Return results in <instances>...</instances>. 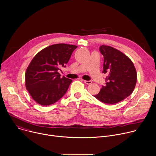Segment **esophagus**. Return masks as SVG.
<instances>
[{"mask_svg": "<svg viewBox=\"0 0 156 156\" xmlns=\"http://www.w3.org/2000/svg\"><path fill=\"white\" fill-rule=\"evenodd\" d=\"M84 83L86 84H90L92 83L91 81H86V80H84Z\"/></svg>", "mask_w": 156, "mask_h": 156, "instance_id": "obj_1", "label": "esophagus"}]
</instances>
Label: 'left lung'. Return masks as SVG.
<instances>
[{
	"label": "left lung",
	"instance_id": "8db88e82",
	"mask_svg": "<svg viewBox=\"0 0 156 156\" xmlns=\"http://www.w3.org/2000/svg\"><path fill=\"white\" fill-rule=\"evenodd\" d=\"M103 56V72L107 75L106 85L102 86L96 98L107 104L118 103L133 91L136 83V72L132 61L120 51L109 46L99 48Z\"/></svg>",
	"mask_w": 156,
	"mask_h": 156
}]
</instances>
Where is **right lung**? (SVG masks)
I'll return each mask as SVG.
<instances>
[{
  "instance_id": "1",
  "label": "right lung",
  "mask_w": 156,
  "mask_h": 156,
  "mask_svg": "<svg viewBox=\"0 0 156 156\" xmlns=\"http://www.w3.org/2000/svg\"><path fill=\"white\" fill-rule=\"evenodd\" d=\"M76 48L65 43L53 44L41 50L32 59L26 70L25 84L38 104L50 105L65 95L72 80L61 78L58 71L66 67Z\"/></svg>"
}]
</instances>
